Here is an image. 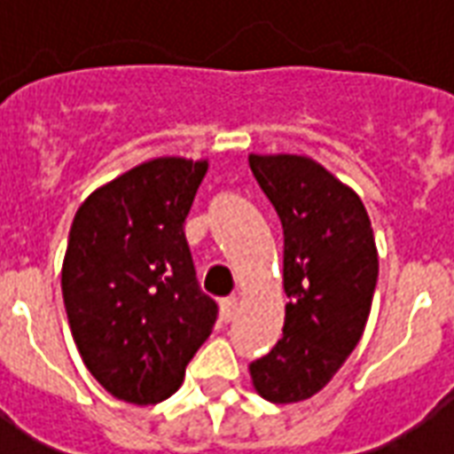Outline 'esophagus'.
I'll return each mask as SVG.
<instances>
[{
  "instance_id": "34e87169",
  "label": "esophagus",
  "mask_w": 454,
  "mask_h": 454,
  "mask_svg": "<svg viewBox=\"0 0 454 454\" xmlns=\"http://www.w3.org/2000/svg\"><path fill=\"white\" fill-rule=\"evenodd\" d=\"M236 309H238L236 296H226V299H221V316H223V321H231V318L236 316Z\"/></svg>"
}]
</instances>
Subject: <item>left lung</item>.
<instances>
[{
	"mask_svg": "<svg viewBox=\"0 0 454 454\" xmlns=\"http://www.w3.org/2000/svg\"><path fill=\"white\" fill-rule=\"evenodd\" d=\"M257 184L285 228L282 338L250 362L272 403L311 399L360 342L377 286V246L360 197L301 155H250Z\"/></svg>",
	"mask_w": 454,
	"mask_h": 454,
	"instance_id": "8db88e82",
	"label": "left lung"
}]
</instances>
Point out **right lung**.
Here are the masks:
<instances>
[{
	"label": "right lung",
	"instance_id": "add662e5",
	"mask_svg": "<svg viewBox=\"0 0 454 454\" xmlns=\"http://www.w3.org/2000/svg\"><path fill=\"white\" fill-rule=\"evenodd\" d=\"M207 168L150 160L74 214L63 262L67 321L87 370L121 401L168 399L216 324L218 304L199 286L184 236Z\"/></svg>",
	"mask_w": 454,
	"mask_h": 454
}]
</instances>
